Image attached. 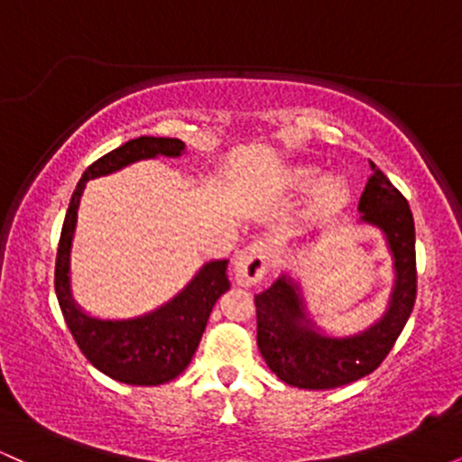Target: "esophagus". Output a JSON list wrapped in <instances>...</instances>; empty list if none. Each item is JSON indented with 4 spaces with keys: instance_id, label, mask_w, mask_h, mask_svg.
<instances>
[{
    "instance_id": "esophagus-1",
    "label": "esophagus",
    "mask_w": 462,
    "mask_h": 462,
    "mask_svg": "<svg viewBox=\"0 0 462 462\" xmlns=\"http://www.w3.org/2000/svg\"><path fill=\"white\" fill-rule=\"evenodd\" d=\"M273 249L267 241H254L235 256V280L241 286H254L272 267Z\"/></svg>"
}]
</instances>
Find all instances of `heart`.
Here are the masks:
<instances>
[{"instance_id":"obj_1","label":"heart","mask_w":462,"mask_h":462,"mask_svg":"<svg viewBox=\"0 0 462 462\" xmlns=\"http://www.w3.org/2000/svg\"><path fill=\"white\" fill-rule=\"evenodd\" d=\"M326 178V171L317 164H293L282 173V184L293 193H310V190H317V199L323 208L337 210L343 208L347 204L349 195H352V187L346 178Z\"/></svg>"}]
</instances>
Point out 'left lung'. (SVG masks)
Wrapping results in <instances>:
<instances>
[{"label": "left lung", "instance_id": "1", "mask_svg": "<svg viewBox=\"0 0 462 462\" xmlns=\"http://www.w3.org/2000/svg\"><path fill=\"white\" fill-rule=\"evenodd\" d=\"M358 213L360 226L383 235L393 261V286L378 319L356 332H328L315 321L304 284L291 272L254 295L256 341L264 363L282 383L298 389H334L371 374L391 352L415 306V221L404 195L374 162Z\"/></svg>", "mask_w": 462, "mask_h": 462}]
</instances>
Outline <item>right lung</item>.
<instances>
[{"label":"right lung","mask_w":462,"mask_h":462,"mask_svg":"<svg viewBox=\"0 0 462 462\" xmlns=\"http://www.w3.org/2000/svg\"><path fill=\"white\" fill-rule=\"evenodd\" d=\"M187 145L180 139L164 136H139L95 161L79 178L71 201L56 256V298L60 304L69 330L78 347L95 369L124 384L156 386L178 378L189 367L201 334L206 330L217 300L230 289L227 261H208L195 272L182 289L156 306L125 319L91 315L73 300L71 291V247L78 226V208L88 180L110 176L139 161L167 156L180 158Z\"/></svg>","instance_id":"right-lung-1"}]
</instances>
